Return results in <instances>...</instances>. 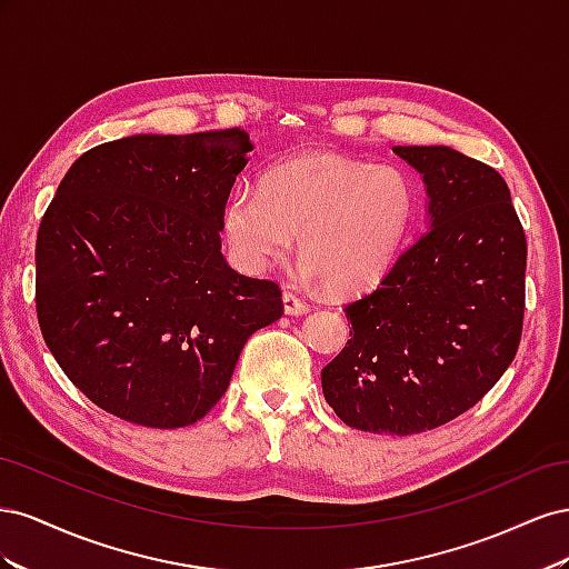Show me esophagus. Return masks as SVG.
I'll return each instance as SVG.
<instances>
[{
  "mask_svg": "<svg viewBox=\"0 0 569 569\" xmlns=\"http://www.w3.org/2000/svg\"><path fill=\"white\" fill-rule=\"evenodd\" d=\"M282 303H284V313L287 316H303V313H308V306L306 301H301L295 291H284L282 295Z\"/></svg>",
  "mask_w": 569,
  "mask_h": 569,
  "instance_id": "34e87169",
  "label": "esophagus"
}]
</instances>
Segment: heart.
Segmentation results:
<instances>
[{
    "mask_svg": "<svg viewBox=\"0 0 569 569\" xmlns=\"http://www.w3.org/2000/svg\"><path fill=\"white\" fill-rule=\"evenodd\" d=\"M410 218L412 187L401 168L303 151L268 168L258 192L230 197L222 234L247 272L278 263L299 234L306 278L356 295L385 278Z\"/></svg>",
    "mask_w": 569,
    "mask_h": 569,
    "instance_id": "b5f03b06",
    "label": "heart"
}]
</instances>
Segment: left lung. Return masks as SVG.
Listing matches in <instances>:
<instances>
[{
	"label": "left lung",
	"instance_id": "left-lung-1",
	"mask_svg": "<svg viewBox=\"0 0 569 569\" xmlns=\"http://www.w3.org/2000/svg\"><path fill=\"white\" fill-rule=\"evenodd\" d=\"M422 176L427 232L370 295L322 368L349 427L418 435L470 410L512 363L525 320L527 239L496 170L451 147H393Z\"/></svg>",
	"mask_w": 569,
	"mask_h": 569
}]
</instances>
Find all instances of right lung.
Here are the masks:
<instances>
[{"mask_svg":"<svg viewBox=\"0 0 569 569\" xmlns=\"http://www.w3.org/2000/svg\"><path fill=\"white\" fill-rule=\"evenodd\" d=\"M253 149L239 128L132 134L71 166L40 222L36 303L57 363L134 425L201 420L282 291L220 253L230 189Z\"/></svg>","mask_w":569,"mask_h":569,"instance_id":"right-lung-1","label":"right lung"}]
</instances>
